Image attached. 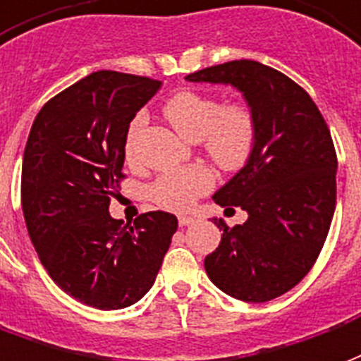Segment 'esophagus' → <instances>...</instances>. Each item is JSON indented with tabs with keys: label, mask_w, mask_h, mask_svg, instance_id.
Instances as JSON below:
<instances>
[{
	"label": "esophagus",
	"mask_w": 361,
	"mask_h": 361,
	"mask_svg": "<svg viewBox=\"0 0 361 361\" xmlns=\"http://www.w3.org/2000/svg\"><path fill=\"white\" fill-rule=\"evenodd\" d=\"M194 217H192V215H180V217H178V225H180V227H186V225H192V223H194Z\"/></svg>",
	"instance_id": "34e87169"
}]
</instances>
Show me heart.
Listing matches in <instances>:
<instances>
[{
	"label": "heart",
	"mask_w": 361,
	"mask_h": 361,
	"mask_svg": "<svg viewBox=\"0 0 361 361\" xmlns=\"http://www.w3.org/2000/svg\"><path fill=\"white\" fill-rule=\"evenodd\" d=\"M165 117L183 138L192 142L204 140L206 152L225 171L242 169L254 154L257 140L256 115L246 104L223 105L217 97L200 92L183 90L165 105ZM144 126V117H136L128 128L125 154L130 159L134 140ZM213 173L202 165L171 171L155 178L149 188L157 206L173 212H183L198 196L212 190Z\"/></svg>",
	"instance_id": "obj_1"
}]
</instances>
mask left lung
I'll list each match as a JSON object with an SVG mask.
<instances>
[{
	"instance_id": "obj_1",
	"label": "left lung",
	"mask_w": 361,
	"mask_h": 361,
	"mask_svg": "<svg viewBox=\"0 0 361 361\" xmlns=\"http://www.w3.org/2000/svg\"><path fill=\"white\" fill-rule=\"evenodd\" d=\"M233 86L256 115L250 161L213 194L248 219L223 231L204 267L217 288L244 302H269L298 285L327 238L336 204V154L327 123L304 88L264 63L240 59L186 76Z\"/></svg>"
}]
</instances>
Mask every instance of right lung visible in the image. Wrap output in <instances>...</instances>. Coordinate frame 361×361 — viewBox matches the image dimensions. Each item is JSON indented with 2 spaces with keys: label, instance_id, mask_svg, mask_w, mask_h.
I'll return each instance as SVG.
<instances>
[{
  "label": "right lung",
  "instance_id": "obj_1",
  "mask_svg": "<svg viewBox=\"0 0 361 361\" xmlns=\"http://www.w3.org/2000/svg\"><path fill=\"white\" fill-rule=\"evenodd\" d=\"M159 80L97 71L51 97L32 123L20 198L28 236L61 290L96 310L136 304L152 288L178 227L167 212L134 227L109 215L126 134Z\"/></svg>",
  "mask_w": 361,
  "mask_h": 361
}]
</instances>
